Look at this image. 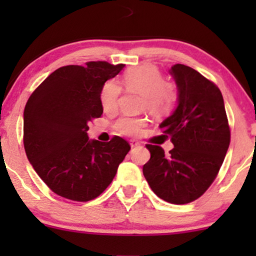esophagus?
<instances>
[{"label": "esophagus", "mask_w": 256, "mask_h": 256, "mask_svg": "<svg viewBox=\"0 0 256 256\" xmlns=\"http://www.w3.org/2000/svg\"><path fill=\"white\" fill-rule=\"evenodd\" d=\"M130 146H131V148H136V146H140V143L138 142V140H130Z\"/></svg>", "instance_id": "1"}]
</instances>
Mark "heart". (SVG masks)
Wrapping results in <instances>:
<instances>
[{
    "mask_svg": "<svg viewBox=\"0 0 256 256\" xmlns=\"http://www.w3.org/2000/svg\"><path fill=\"white\" fill-rule=\"evenodd\" d=\"M125 90L142 94V107L152 114L162 116L168 114L177 101V91L172 84L167 83L155 66L143 64L128 70L122 78ZM122 88L116 80L106 82L100 92V102L104 112H114L118 107ZM146 124L144 118L122 116L116 122V131L128 136H136Z\"/></svg>",
    "mask_w": 256,
    "mask_h": 256,
    "instance_id": "1",
    "label": "heart"
}]
</instances>
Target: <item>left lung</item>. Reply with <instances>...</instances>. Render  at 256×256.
I'll return each mask as SVG.
<instances>
[{
    "mask_svg": "<svg viewBox=\"0 0 256 256\" xmlns=\"http://www.w3.org/2000/svg\"><path fill=\"white\" fill-rule=\"evenodd\" d=\"M170 73L178 89V104L160 124L174 146L168 155L146 144L150 158L143 166L149 186L164 201L184 204L210 186L230 144L224 98L216 84L201 73L177 64Z\"/></svg>",
    "mask_w": 256,
    "mask_h": 256,
    "instance_id": "left-lung-1",
    "label": "left lung"
}]
</instances>
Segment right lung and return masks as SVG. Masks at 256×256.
<instances>
[{"instance_id":"add662e5","label":"right lung","mask_w":256,"mask_h":256,"mask_svg":"<svg viewBox=\"0 0 256 256\" xmlns=\"http://www.w3.org/2000/svg\"><path fill=\"white\" fill-rule=\"evenodd\" d=\"M125 64L91 61L58 68L24 110V146L40 179L58 196L86 202L104 192L130 150L122 137L89 140L88 122L104 113L100 92Z\"/></svg>"}]
</instances>
